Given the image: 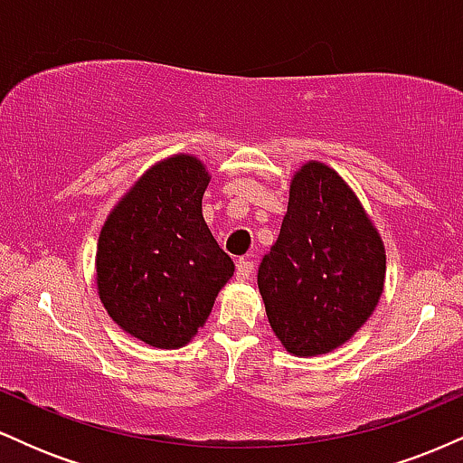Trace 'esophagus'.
Returning <instances> with one entry per match:
<instances>
[{
	"label": "esophagus",
	"instance_id": "1",
	"mask_svg": "<svg viewBox=\"0 0 463 463\" xmlns=\"http://www.w3.org/2000/svg\"><path fill=\"white\" fill-rule=\"evenodd\" d=\"M254 272V263L248 261V259H239L237 261V279L239 280H248Z\"/></svg>",
	"mask_w": 463,
	"mask_h": 463
}]
</instances>
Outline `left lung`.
Instances as JSON below:
<instances>
[{"label": "left lung", "instance_id": "8db88e82", "mask_svg": "<svg viewBox=\"0 0 463 463\" xmlns=\"http://www.w3.org/2000/svg\"><path fill=\"white\" fill-rule=\"evenodd\" d=\"M383 287L385 246L364 204L333 167L307 161L259 265L274 335L296 357L331 353L368 322Z\"/></svg>", "mask_w": 463, "mask_h": 463}]
</instances>
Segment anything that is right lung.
Instances as JSON below:
<instances>
[{
  "label": "right lung",
  "instance_id": "right-lung-1",
  "mask_svg": "<svg viewBox=\"0 0 463 463\" xmlns=\"http://www.w3.org/2000/svg\"><path fill=\"white\" fill-rule=\"evenodd\" d=\"M209 183L194 154L163 158L121 195L99 232V300L117 326L154 348L189 344L235 272L202 217Z\"/></svg>",
  "mask_w": 463,
  "mask_h": 463
}]
</instances>
